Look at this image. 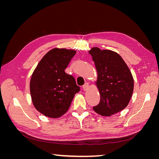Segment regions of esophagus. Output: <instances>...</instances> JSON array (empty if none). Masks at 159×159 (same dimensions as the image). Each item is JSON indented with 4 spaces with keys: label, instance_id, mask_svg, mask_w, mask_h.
<instances>
[{
    "label": "esophagus",
    "instance_id": "34e87169",
    "mask_svg": "<svg viewBox=\"0 0 159 159\" xmlns=\"http://www.w3.org/2000/svg\"><path fill=\"white\" fill-rule=\"evenodd\" d=\"M83 89H84V90L85 91H88V90L89 89V84H88V83H85V84H84V85L83 86Z\"/></svg>",
    "mask_w": 159,
    "mask_h": 159
}]
</instances>
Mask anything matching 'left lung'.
Instances as JSON below:
<instances>
[{
    "mask_svg": "<svg viewBox=\"0 0 159 159\" xmlns=\"http://www.w3.org/2000/svg\"><path fill=\"white\" fill-rule=\"evenodd\" d=\"M89 54L98 71L95 84L101 96L99 103L93 109L102 116H111L125 108L131 100L134 89L132 74L117 52L93 47Z\"/></svg>",
    "mask_w": 159,
    "mask_h": 159,
    "instance_id": "8db88e82",
    "label": "left lung"
}]
</instances>
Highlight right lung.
Returning <instances> with one entry per match:
<instances>
[{
  "mask_svg": "<svg viewBox=\"0 0 159 159\" xmlns=\"http://www.w3.org/2000/svg\"><path fill=\"white\" fill-rule=\"evenodd\" d=\"M75 54V50L55 48L46 53L33 71L30 82L32 102L46 117L62 116L80 90L74 77L64 71Z\"/></svg>",
  "mask_w": 159,
  "mask_h": 159,
  "instance_id": "add662e5",
  "label": "right lung"
}]
</instances>
